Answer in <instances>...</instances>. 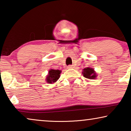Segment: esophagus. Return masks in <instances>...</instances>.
I'll list each match as a JSON object with an SVG mask.
<instances>
[{"instance_id":"34e87169","label":"esophagus","mask_w":131,"mask_h":131,"mask_svg":"<svg viewBox=\"0 0 131 131\" xmlns=\"http://www.w3.org/2000/svg\"><path fill=\"white\" fill-rule=\"evenodd\" d=\"M73 68H74V67H73V66L70 65L69 66H67V69H73Z\"/></svg>"}]
</instances>
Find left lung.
<instances>
[{"instance_id":"1","label":"left lung","mask_w":131,"mask_h":131,"mask_svg":"<svg viewBox=\"0 0 131 131\" xmlns=\"http://www.w3.org/2000/svg\"><path fill=\"white\" fill-rule=\"evenodd\" d=\"M82 74L83 77L89 79H95L97 77V74L94 69L91 67H86L83 69Z\"/></svg>"}]
</instances>
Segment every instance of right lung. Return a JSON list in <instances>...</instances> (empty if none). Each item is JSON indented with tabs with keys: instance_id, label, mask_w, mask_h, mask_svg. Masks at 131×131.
<instances>
[{
	"instance_id": "obj_1",
	"label": "right lung",
	"mask_w": 131,
	"mask_h": 131,
	"mask_svg": "<svg viewBox=\"0 0 131 131\" xmlns=\"http://www.w3.org/2000/svg\"><path fill=\"white\" fill-rule=\"evenodd\" d=\"M61 73V70L50 69L48 71V75L46 77V82L49 84L55 83L60 78Z\"/></svg>"
}]
</instances>
